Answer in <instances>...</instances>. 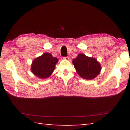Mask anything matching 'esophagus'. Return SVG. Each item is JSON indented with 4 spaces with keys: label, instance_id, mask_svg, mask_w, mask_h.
<instances>
[{
    "label": "esophagus",
    "instance_id": "1",
    "mask_svg": "<svg viewBox=\"0 0 130 130\" xmlns=\"http://www.w3.org/2000/svg\"><path fill=\"white\" fill-rule=\"evenodd\" d=\"M63 59H64L65 60H67V61H69V58L68 57H64V58H63Z\"/></svg>",
    "mask_w": 130,
    "mask_h": 130
}]
</instances>
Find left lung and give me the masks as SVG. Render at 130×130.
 <instances>
[{
	"instance_id": "8db88e82",
	"label": "left lung",
	"mask_w": 130,
	"mask_h": 130,
	"mask_svg": "<svg viewBox=\"0 0 130 130\" xmlns=\"http://www.w3.org/2000/svg\"><path fill=\"white\" fill-rule=\"evenodd\" d=\"M76 72L83 78L92 80L98 76L102 70L100 63L96 58L79 54L72 61Z\"/></svg>"
}]
</instances>
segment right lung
Here are the masks:
<instances>
[{"mask_svg": "<svg viewBox=\"0 0 130 130\" xmlns=\"http://www.w3.org/2000/svg\"><path fill=\"white\" fill-rule=\"evenodd\" d=\"M58 59L53 57L49 53L35 58L31 65V71L34 76L41 79H45L51 76L55 69Z\"/></svg>", "mask_w": 130, "mask_h": 130, "instance_id": "1", "label": "right lung"}]
</instances>
